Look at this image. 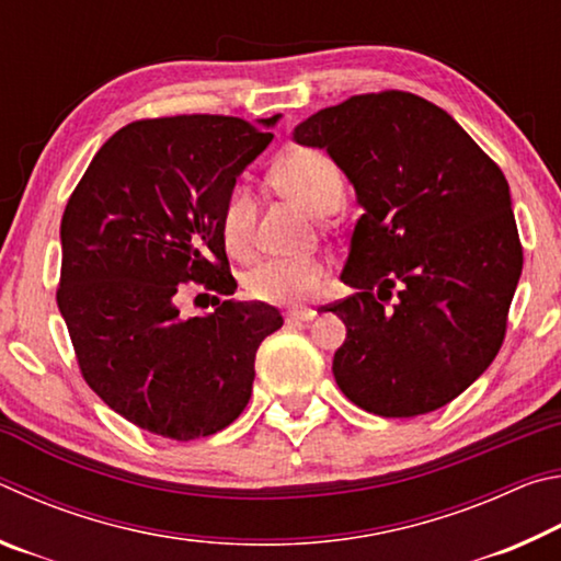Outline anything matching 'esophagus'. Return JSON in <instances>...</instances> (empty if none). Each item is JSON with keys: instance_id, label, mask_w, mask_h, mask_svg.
<instances>
[{"instance_id": "34e87169", "label": "esophagus", "mask_w": 561, "mask_h": 561, "mask_svg": "<svg viewBox=\"0 0 561 561\" xmlns=\"http://www.w3.org/2000/svg\"><path fill=\"white\" fill-rule=\"evenodd\" d=\"M314 317H317L314 309H294V311H287L284 321H287V324H307V321H311Z\"/></svg>"}]
</instances>
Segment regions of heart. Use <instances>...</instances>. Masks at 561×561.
I'll use <instances>...</instances> for the list:
<instances>
[{
    "mask_svg": "<svg viewBox=\"0 0 561 561\" xmlns=\"http://www.w3.org/2000/svg\"><path fill=\"white\" fill-rule=\"evenodd\" d=\"M274 180L309 213L324 215L344 201V178L334 160L314 148H291L274 165ZM257 197L247 185H234L225 197L220 232L227 250L244 257L252 250ZM327 277V267L314 257L264 260L247 272L250 297L277 307H299L311 299Z\"/></svg>",
    "mask_w": 561,
    "mask_h": 561,
    "instance_id": "obj_1",
    "label": "heart"
}]
</instances>
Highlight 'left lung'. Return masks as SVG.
I'll return each mask as SVG.
<instances>
[{"label":"left lung","mask_w":561,"mask_h":561,"mask_svg":"<svg viewBox=\"0 0 561 561\" xmlns=\"http://www.w3.org/2000/svg\"><path fill=\"white\" fill-rule=\"evenodd\" d=\"M291 138L327 150L364 207L331 304L346 324L341 391L368 413L413 417L485 374L507 329L522 244L502 170L458 121L415 93L351 96Z\"/></svg>","instance_id":"8db88e82"}]
</instances>
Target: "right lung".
I'll use <instances>...</instances> for the list:
<instances>
[{
    "label": "right lung",
    "instance_id": "right-lung-1",
    "mask_svg": "<svg viewBox=\"0 0 561 561\" xmlns=\"http://www.w3.org/2000/svg\"><path fill=\"white\" fill-rule=\"evenodd\" d=\"M279 113L128 123L106 140L61 217L56 304L103 403L148 433L195 440L252 396L254 356L284 319L264 301L180 314V284L234 294L220 232L225 197L272 144Z\"/></svg>",
    "mask_w": 561,
    "mask_h": 561
}]
</instances>
